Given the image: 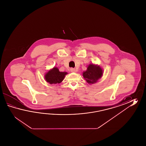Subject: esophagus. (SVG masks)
I'll use <instances>...</instances> for the list:
<instances>
[{"mask_svg": "<svg viewBox=\"0 0 146 146\" xmlns=\"http://www.w3.org/2000/svg\"><path fill=\"white\" fill-rule=\"evenodd\" d=\"M70 71L72 72H76V70L74 68H71L70 69Z\"/></svg>", "mask_w": 146, "mask_h": 146, "instance_id": "34e87169", "label": "esophagus"}]
</instances>
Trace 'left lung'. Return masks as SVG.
<instances>
[{
    "instance_id": "left-lung-1",
    "label": "left lung",
    "mask_w": 146,
    "mask_h": 146,
    "mask_svg": "<svg viewBox=\"0 0 146 146\" xmlns=\"http://www.w3.org/2000/svg\"><path fill=\"white\" fill-rule=\"evenodd\" d=\"M102 69L100 66L90 64L86 72H83V77L89 84L96 83L102 76Z\"/></svg>"
}]
</instances>
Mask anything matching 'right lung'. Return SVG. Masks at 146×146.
<instances>
[{
    "label": "right lung",
    "mask_w": 146,
    "mask_h": 146,
    "mask_svg": "<svg viewBox=\"0 0 146 146\" xmlns=\"http://www.w3.org/2000/svg\"><path fill=\"white\" fill-rule=\"evenodd\" d=\"M67 74V72H60L58 69L54 67L45 74V79L50 84H59L63 80L66 74Z\"/></svg>",
    "instance_id": "right-lung-1"
}]
</instances>
